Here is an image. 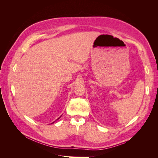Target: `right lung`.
I'll use <instances>...</instances> for the list:
<instances>
[{
  "label": "right lung",
  "instance_id": "right-lung-1",
  "mask_svg": "<svg viewBox=\"0 0 158 158\" xmlns=\"http://www.w3.org/2000/svg\"><path fill=\"white\" fill-rule=\"evenodd\" d=\"M60 117H59V118H60ZM59 118H58V119H59ZM53 123H54V122H53ZM51 124H52V123H51Z\"/></svg>",
  "mask_w": 158,
  "mask_h": 158
}]
</instances>
